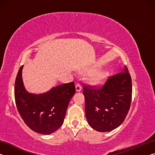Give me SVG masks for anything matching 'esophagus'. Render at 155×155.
I'll return each instance as SVG.
<instances>
[{"instance_id": "34e87169", "label": "esophagus", "mask_w": 155, "mask_h": 155, "mask_svg": "<svg viewBox=\"0 0 155 155\" xmlns=\"http://www.w3.org/2000/svg\"><path fill=\"white\" fill-rule=\"evenodd\" d=\"M81 90H82V87H81V84L79 83H77V85H76V91H80Z\"/></svg>"}]
</instances>
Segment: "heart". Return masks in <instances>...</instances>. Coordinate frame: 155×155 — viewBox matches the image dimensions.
Here are the masks:
<instances>
[{"label": "heart", "mask_w": 155, "mask_h": 155, "mask_svg": "<svg viewBox=\"0 0 155 155\" xmlns=\"http://www.w3.org/2000/svg\"><path fill=\"white\" fill-rule=\"evenodd\" d=\"M107 74L104 72L99 73V74H96L95 77H94V81L95 82H101V81H103L104 78L106 77Z\"/></svg>", "instance_id": "obj_1"}]
</instances>
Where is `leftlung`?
Returning a JSON list of instances; mask_svg holds the SVG:
<instances>
[{"mask_svg": "<svg viewBox=\"0 0 155 155\" xmlns=\"http://www.w3.org/2000/svg\"><path fill=\"white\" fill-rule=\"evenodd\" d=\"M83 89L85 116L91 128L108 132L124 122L132 100V81L127 67L101 87L83 85Z\"/></svg>", "mask_w": 155, "mask_h": 155, "instance_id": "left-lung-1", "label": "left lung"}]
</instances>
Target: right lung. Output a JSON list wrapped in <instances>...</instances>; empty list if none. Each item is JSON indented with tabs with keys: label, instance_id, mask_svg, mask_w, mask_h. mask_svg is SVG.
Listing matches in <instances>:
<instances>
[{
	"label": "right lung",
	"instance_id": "add662e5",
	"mask_svg": "<svg viewBox=\"0 0 155 155\" xmlns=\"http://www.w3.org/2000/svg\"><path fill=\"white\" fill-rule=\"evenodd\" d=\"M22 68H20L15 81L18 111L31 130L40 134H51L63 124L68 104L75 94L74 83L61 84L42 94H30L23 85Z\"/></svg>",
	"mask_w": 155,
	"mask_h": 155
}]
</instances>
